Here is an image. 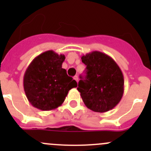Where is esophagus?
<instances>
[{
    "instance_id": "esophagus-1",
    "label": "esophagus",
    "mask_w": 151,
    "mask_h": 151,
    "mask_svg": "<svg viewBox=\"0 0 151 151\" xmlns=\"http://www.w3.org/2000/svg\"><path fill=\"white\" fill-rule=\"evenodd\" d=\"M74 79L76 80V81H77V83H78V79L79 78H78V77H77V76H74Z\"/></svg>"
}]
</instances>
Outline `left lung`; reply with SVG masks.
Listing matches in <instances>:
<instances>
[{"label": "left lung", "mask_w": 151, "mask_h": 151, "mask_svg": "<svg viewBox=\"0 0 151 151\" xmlns=\"http://www.w3.org/2000/svg\"><path fill=\"white\" fill-rule=\"evenodd\" d=\"M81 59L86 66V76L85 80L80 76L77 90L85 106L96 112L113 109L124 92V79L120 67L110 56L101 52L87 53Z\"/></svg>", "instance_id": "obj_1"}]
</instances>
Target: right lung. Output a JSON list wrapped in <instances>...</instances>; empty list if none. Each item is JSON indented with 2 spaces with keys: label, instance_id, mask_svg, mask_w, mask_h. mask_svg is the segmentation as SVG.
<instances>
[{
  "label": "right lung",
  "instance_id": "right-lung-1",
  "mask_svg": "<svg viewBox=\"0 0 151 151\" xmlns=\"http://www.w3.org/2000/svg\"><path fill=\"white\" fill-rule=\"evenodd\" d=\"M64 55L48 50L36 56L23 77V87L29 102L43 111L55 109L63 103L68 91L77 83L62 68Z\"/></svg>",
  "mask_w": 151,
  "mask_h": 151
}]
</instances>
